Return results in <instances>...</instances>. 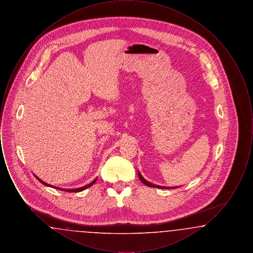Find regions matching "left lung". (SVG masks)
<instances>
[{
  "mask_svg": "<svg viewBox=\"0 0 253 253\" xmlns=\"http://www.w3.org/2000/svg\"><path fill=\"white\" fill-rule=\"evenodd\" d=\"M138 177H139V179L141 180V182L145 184L146 186H148V187H152V188H159V189H163V187H161V186H157V185H155V184H152V183H150V182H148L147 180H145L144 178L142 177V175L140 174V172L138 171ZM167 189V188H166Z\"/></svg>",
  "mask_w": 253,
  "mask_h": 253,
  "instance_id": "1",
  "label": "left lung"
}]
</instances>
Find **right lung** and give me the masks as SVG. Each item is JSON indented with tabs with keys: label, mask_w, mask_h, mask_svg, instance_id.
<instances>
[{
	"label": "right lung",
	"mask_w": 253,
	"mask_h": 253,
	"mask_svg": "<svg viewBox=\"0 0 253 253\" xmlns=\"http://www.w3.org/2000/svg\"><path fill=\"white\" fill-rule=\"evenodd\" d=\"M35 175V174H34ZM35 177H36L38 180L40 181L41 183H42L43 185H45V186H47V187H52V188H54V189H57V190H60V191H63V192H67V193H79V192H82V191H84L85 189H87V188H89V187H91L95 182L96 181V178L94 181H92L91 183H89L88 185H86L84 187H81V188H78V189H60V188H58V187H55V186H51V185H49L47 183H45V182H43L42 180H41L37 175H35Z\"/></svg>",
	"instance_id": "right-lung-1"
}]
</instances>
